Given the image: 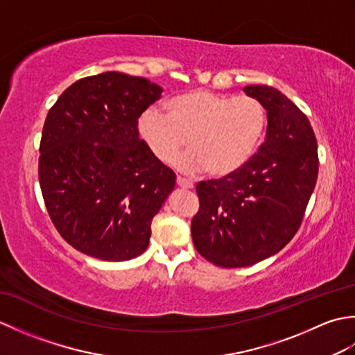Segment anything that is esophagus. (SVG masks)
I'll list each match as a JSON object with an SVG mask.
<instances>
[{
  "label": "esophagus",
  "mask_w": 355,
  "mask_h": 355,
  "mask_svg": "<svg viewBox=\"0 0 355 355\" xmlns=\"http://www.w3.org/2000/svg\"><path fill=\"white\" fill-rule=\"evenodd\" d=\"M177 186L180 189H193V184L189 182V180L182 178V177H177Z\"/></svg>",
  "instance_id": "esophagus-1"
}]
</instances>
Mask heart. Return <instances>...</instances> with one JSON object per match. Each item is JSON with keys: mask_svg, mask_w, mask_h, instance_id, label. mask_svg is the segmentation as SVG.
Returning a JSON list of instances; mask_svg holds the SVG:
<instances>
[{"mask_svg": "<svg viewBox=\"0 0 355 355\" xmlns=\"http://www.w3.org/2000/svg\"><path fill=\"white\" fill-rule=\"evenodd\" d=\"M267 114L250 96L230 97L209 89H192L168 102V114L150 107L139 117V132L162 163L175 162L187 173L207 169L212 177H229L250 160L259 146Z\"/></svg>", "mask_w": 355, "mask_h": 355, "instance_id": "heart-1", "label": "heart"}]
</instances>
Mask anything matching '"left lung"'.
Here are the masks:
<instances>
[{"instance_id":"obj_1","label":"left lung","mask_w":355,"mask_h":355,"mask_svg":"<svg viewBox=\"0 0 355 355\" xmlns=\"http://www.w3.org/2000/svg\"><path fill=\"white\" fill-rule=\"evenodd\" d=\"M267 110V137L229 177L197 184L192 218L197 252L223 268L248 267L277 253L302 224L318 182V141L310 120L279 89L248 85Z\"/></svg>"}]
</instances>
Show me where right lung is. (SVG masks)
I'll return each instance as SVG.
<instances>
[{"mask_svg": "<svg viewBox=\"0 0 355 355\" xmlns=\"http://www.w3.org/2000/svg\"><path fill=\"white\" fill-rule=\"evenodd\" d=\"M160 94L145 78L107 71L76 80L50 108L37 175L51 223L76 250L119 262L148 248L175 186L139 139V117Z\"/></svg>", "mask_w": 355, "mask_h": 355, "instance_id": "obj_1", "label": "right lung"}]
</instances>
